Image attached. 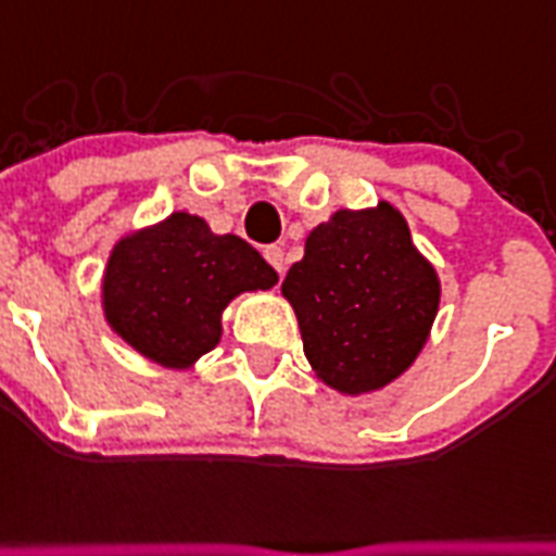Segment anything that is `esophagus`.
<instances>
[{
	"label": "esophagus",
	"mask_w": 556,
	"mask_h": 556,
	"mask_svg": "<svg viewBox=\"0 0 556 556\" xmlns=\"http://www.w3.org/2000/svg\"><path fill=\"white\" fill-rule=\"evenodd\" d=\"M265 260H268L270 268L277 270L279 277H282V270H286V253H282V248H279V244H270V248H265Z\"/></svg>",
	"instance_id": "1"
}]
</instances>
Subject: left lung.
Wrapping results in <instances>:
<instances>
[{
	"label": "left lung",
	"instance_id": "8db88e82",
	"mask_svg": "<svg viewBox=\"0 0 556 556\" xmlns=\"http://www.w3.org/2000/svg\"><path fill=\"white\" fill-rule=\"evenodd\" d=\"M314 375L340 395L389 387L430 340L441 279L392 201L340 207L305 239L282 282Z\"/></svg>",
	"mask_w": 556,
	"mask_h": 556
}]
</instances>
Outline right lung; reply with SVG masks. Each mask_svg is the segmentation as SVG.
<instances>
[{"label":"right lung","instance_id":"right-lung-1","mask_svg":"<svg viewBox=\"0 0 556 556\" xmlns=\"http://www.w3.org/2000/svg\"><path fill=\"white\" fill-rule=\"evenodd\" d=\"M277 270L233 233L185 210L117 236L100 277L109 329L150 364L187 371L222 340V312L239 294L270 291Z\"/></svg>","mask_w":556,"mask_h":556}]
</instances>
